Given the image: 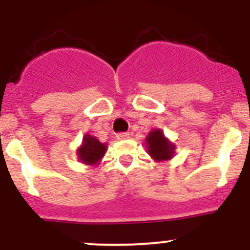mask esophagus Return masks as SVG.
Instances as JSON below:
<instances>
[{"label":"esophagus","mask_w":250,"mask_h":250,"mask_svg":"<svg viewBox=\"0 0 250 250\" xmlns=\"http://www.w3.org/2000/svg\"><path fill=\"white\" fill-rule=\"evenodd\" d=\"M116 138H117L118 140H125L129 138V133H118V134L116 135Z\"/></svg>","instance_id":"34e87169"}]
</instances>
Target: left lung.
Here are the masks:
<instances>
[{
  "instance_id": "obj_1",
  "label": "left lung",
  "mask_w": 250,
  "mask_h": 250,
  "mask_svg": "<svg viewBox=\"0 0 250 250\" xmlns=\"http://www.w3.org/2000/svg\"><path fill=\"white\" fill-rule=\"evenodd\" d=\"M147 153L155 162H167L175 155V144L165 135L162 129L153 128L146 137Z\"/></svg>"
}]
</instances>
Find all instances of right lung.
<instances>
[{
  "instance_id": "add662e5",
  "label": "right lung",
  "mask_w": 250,
  "mask_h": 250,
  "mask_svg": "<svg viewBox=\"0 0 250 250\" xmlns=\"http://www.w3.org/2000/svg\"><path fill=\"white\" fill-rule=\"evenodd\" d=\"M107 150L106 143H100L95 137L85 134L82 139V144L77 148L76 153L80 162L83 165L97 167L103 160Z\"/></svg>"
}]
</instances>
